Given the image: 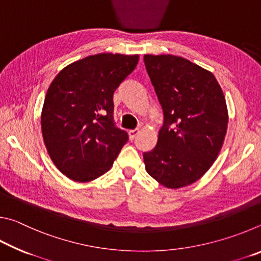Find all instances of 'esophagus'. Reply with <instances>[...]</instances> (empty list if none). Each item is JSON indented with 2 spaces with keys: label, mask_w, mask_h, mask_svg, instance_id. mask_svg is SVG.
Here are the masks:
<instances>
[{
  "label": "esophagus",
  "mask_w": 261,
  "mask_h": 261,
  "mask_svg": "<svg viewBox=\"0 0 261 261\" xmlns=\"http://www.w3.org/2000/svg\"><path fill=\"white\" fill-rule=\"evenodd\" d=\"M138 134H139V130H138V129L130 130V131H129V138H130L131 140H134Z\"/></svg>",
  "instance_id": "esophagus-1"
}]
</instances>
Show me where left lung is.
<instances>
[{"label":"left lung","mask_w":261,"mask_h":261,"mask_svg":"<svg viewBox=\"0 0 261 261\" xmlns=\"http://www.w3.org/2000/svg\"><path fill=\"white\" fill-rule=\"evenodd\" d=\"M145 67L163 112L147 173L169 189L187 187L213 165L223 145L228 110L213 73L183 57L145 55Z\"/></svg>","instance_id":"obj_1"}]
</instances>
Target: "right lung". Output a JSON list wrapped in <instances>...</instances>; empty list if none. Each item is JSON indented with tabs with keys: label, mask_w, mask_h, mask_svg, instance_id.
I'll return each mask as SVG.
<instances>
[{
	"label": "right lung",
	"mask_w": 261,
	"mask_h": 261,
	"mask_svg": "<svg viewBox=\"0 0 261 261\" xmlns=\"http://www.w3.org/2000/svg\"><path fill=\"white\" fill-rule=\"evenodd\" d=\"M138 55L98 54L69 64L51 82L41 113L47 152L61 173L90 182L112 168L129 139L115 125L113 95Z\"/></svg>",
	"instance_id": "1"
}]
</instances>
